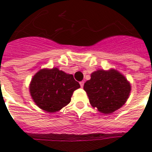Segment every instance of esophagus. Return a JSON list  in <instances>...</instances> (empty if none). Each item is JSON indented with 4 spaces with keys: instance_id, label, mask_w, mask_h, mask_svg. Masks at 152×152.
I'll list each match as a JSON object with an SVG mask.
<instances>
[{
    "instance_id": "1",
    "label": "esophagus",
    "mask_w": 152,
    "mask_h": 152,
    "mask_svg": "<svg viewBox=\"0 0 152 152\" xmlns=\"http://www.w3.org/2000/svg\"><path fill=\"white\" fill-rule=\"evenodd\" d=\"M80 84L81 88H83V84H84V82H83V81H81V82H80Z\"/></svg>"
}]
</instances>
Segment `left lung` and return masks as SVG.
Returning a JSON list of instances; mask_svg holds the SVG:
<instances>
[{
    "label": "left lung",
    "mask_w": 152,
    "mask_h": 152,
    "mask_svg": "<svg viewBox=\"0 0 152 152\" xmlns=\"http://www.w3.org/2000/svg\"><path fill=\"white\" fill-rule=\"evenodd\" d=\"M83 89L93 107L105 114L121 108L129 96L131 85L127 79L115 69H99L91 75Z\"/></svg>",
    "instance_id": "8db88e82"
}]
</instances>
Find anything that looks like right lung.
<instances>
[{
    "mask_svg": "<svg viewBox=\"0 0 152 152\" xmlns=\"http://www.w3.org/2000/svg\"><path fill=\"white\" fill-rule=\"evenodd\" d=\"M80 88L72 75L53 68L39 70L33 76L29 90L39 108L54 113L68 105L74 91Z\"/></svg>",
    "mask_w": 152,
    "mask_h": 152,
    "instance_id": "obj_1",
    "label": "right lung"
}]
</instances>
